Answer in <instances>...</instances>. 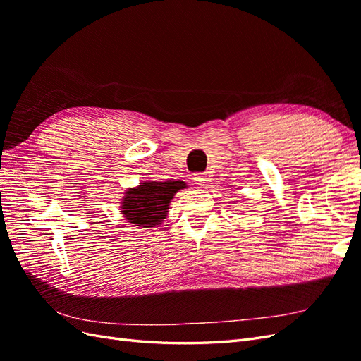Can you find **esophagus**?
<instances>
[{"label":"esophagus","mask_w":361,"mask_h":361,"mask_svg":"<svg viewBox=\"0 0 361 361\" xmlns=\"http://www.w3.org/2000/svg\"><path fill=\"white\" fill-rule=\"evenodd\" d=\"M194 182L200 185L202 188H207V185H209V182H211V176L207 173H199L194 176Z\"/></svg>","instance_id":"esophagus-1"}]
</instances>
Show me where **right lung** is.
Masks as SVG:
<instances>
[{"mask_svg":"<svg viewBox=\"0 0 361 361\" xmlns=\"http://www.w3.org/2000/svg\"><path fill=\"white\" fill-rule=\"evenodd\" d=\"M187 188L183 180H145L123 194L120 212L125 220L141 228H154L166 220L170 202L178 191Z\"/></svg>","mask_w":361,"mask_h":361,"instance_id":"add662e5","label":"right lung"}]
</instances>
